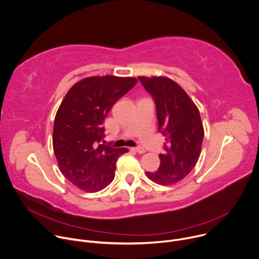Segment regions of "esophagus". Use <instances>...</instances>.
<instances>
[{
  "label": "esophagus",
  "mask_w": 259,
  "mask_h": 259,
  "mask_svg": "<svg viewBox=\"0 0 259 259\" xmlns=\"http://www.w3.org/2000/svg\"><path fill=\"white\" fill-rule=\"evenodd\" d=\"M136 153H138V154H144L145 153V150L143 149V147H134V149H133Z\"/></svg>",
  "instance_id": "1"
}]
</instances>
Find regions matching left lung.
Returning a JSON list of instances; mask_svg holds the SVG:
<instances>
[{
	"mask_svg": "<svg viewBox=\"0 0 259 259\" xmlns=\"http://www.w3.org/2000/svg\"><path fill=\"white\" fill-rule=\"evenodd\" d=\"M156 102L159 130L166 136L164 154L156 172H145L151 180L171 186L196 166L204 137L198 106L175 81L164 77H138Z\"/></svg>",
	"mask_w": 259,
	"mask_h": 259,
	"instance_id": "left-lung-1",
	"label": "left lung"
}]
</instances>
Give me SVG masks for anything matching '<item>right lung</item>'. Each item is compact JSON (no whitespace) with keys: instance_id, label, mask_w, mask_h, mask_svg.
<instances>
[{"instance_id":"obj_1","label":"right lung","mask_w":259,"mask_h":259,"mask_svg":"<svg viewBox=\"0 0 259 259\" xmlns=\"http://www.w3.org/2000/svg\"><path fill=\"white\" fill-rule=\"evenodd\" d=\"M136 83L133 77H88L73 85L61 101L53 126V151L63 176L81 191L105 189L115 178L119 157L128 153L100 141L106 115Z\"/></svg>"}]
</instances>
